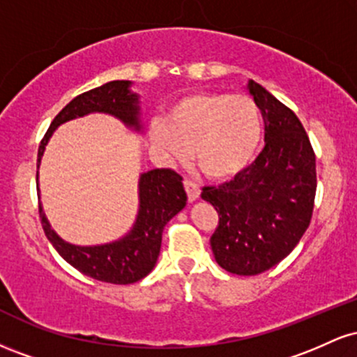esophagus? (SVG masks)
Wrapping results in <instances>:
<instances>
[{
	"label": "esophagus",
	"instance_id": "1",
	"mask_svg": "<svg viewBox=\"0 0 357 357\" xmlns=\"http://www.w3.org/2000/svg\"><path fill=\"white\" fill-rule=\"evenodd\" d=\"M184 190H186V195H188V199L190 202H196V199L199 198V188L198 184H195L192 181H190V179H184Z\"/></svg>",
	"mask_w": 357,
	"mask_h": 357
}]
</instances>
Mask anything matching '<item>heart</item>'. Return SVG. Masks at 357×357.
<instances>
[{
    "label": "heart",
    "instance_id": "b5f03b06",
    "mask_svg": "<svg viewBox=\"0 0 357 357\" xmlns=\"http://www.w3.org/2000/svg\"><path fill=\"white\" fill-rule=\"evenodd\" d=\"M151 144L166 158H183L191 147L195 165L211 179H230L255 161L264 139V117L247 96L192 92L154 121Z\"/></svg>",
    "mask_w": 357,
    "mask_h": 357
}]
</instances>
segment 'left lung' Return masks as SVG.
<instances>
[{"label": "left lung", "mask_w": 357, "mask_h": 357, "mask_svg": "<svg viewBox=\"0 0 357 357\" xmlns=\"http://www.w3.org/2000/svg\"><path fill=\"white\" fill-rule=\"evenodd\" d=\"M248 92L264 116V151L231 181L202 192L220 216L213 255L236 275H258L297 247L317 188L315 154L298 117L257 82H248Z\"/></svg>", "instance_id": "8db88e82"}]
</instances>
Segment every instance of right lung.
<instances>
[{
    "label": "right lung",
    "instance_id": "add662e5",
    "mask_svg": "<svg viewBox=\"0 0 357 357\" xmlns=\"http://www.w3.org/2000/svg\"><path fill=\"white\" fill-rule=\"evenodd\" d=\"M130 80H112L100 87L84 92L75 97L60 110L53 119L47 134L38 147L36 161V190L38 186V169L45 147L56 130L65 122L73 121L89 114H109L119 119L134 132H144L141 119V102L134 93ZM186 191L183 178L171 169H151L139 176V210L132 228L122 238L102 245H73L60 238L53 230L40 203V218L45 235L53 248L65 261L84 275L107 284L127 285L144 278L158 261L161 252L162 230L173 216L186 206Z\"/></svg>",
    "mask_w": 357,
    "mask_h": 357
}]
</instances>
